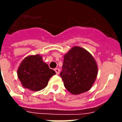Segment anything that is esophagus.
I'll return each mask as SVG.
<instances>
[{"label": "esophagus", "mask_w": 122, "mask_h": 122, "mask_svg": "<svg viewBox=\"0 0 122 122\" xmlns=\"http://www.w3.org/2000/svg\"><path fill=\"white\" fill-rule=\"evenodd\" d=\"M55 72H56V73L57 74H59V72H60V70L58 68H55Z\"/></svg>", "instance_id": "34e87169"}]
</instances>
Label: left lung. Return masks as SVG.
I'll use <instances>...</instances> for the list:
<instances>
[{
	"instance_id": "left-lung-1",
	"label": "left lung",
	"mask_w": 122,
	"mask_h": 122,
	"mask_svg": "<svg viewBox=\"0 0 122 122\" xmlns=\"http://www.w3.org/2000/svg\"><path fill=\"white\" fill-rule=\"evenodd\" d=\"M98 75V65L87 50L74 46L64 56L60 76L67 91L79 94L89 91Z\"/></svg>"
}]
</instances>
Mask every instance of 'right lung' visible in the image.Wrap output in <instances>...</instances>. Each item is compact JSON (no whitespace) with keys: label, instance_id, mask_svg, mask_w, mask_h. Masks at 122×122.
Instances as JSON below:
<instances>
[{"label":"right lung","instance_id":"1","mask_svg":"<svg viewBox=\"0 0 122 122\" xmlns=\"http://www.w3.org/2000/svg\"><path fill=\"white\" fill-rule=\"evenodd\" d=\"M56 74L39 54L27 56L22 60L17 70V76L23 87L39 91L47 86L50 77Z\"/></svg>","mask_w":122,"mask_h":122}]
</instances>
